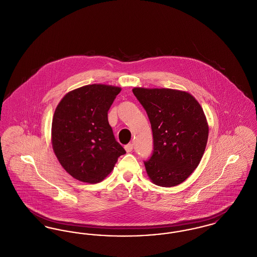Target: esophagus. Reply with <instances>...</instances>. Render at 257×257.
<instances>
[{"instance_id": "obj_1", "label": "esophagus", "mask_w": 257, "mask_h": 257, "mask_svg": "<svg viewBox=\"0 0 257 257\" xmlns=\"http://www.w3.org/2000/svg\"><path fill=\"white\" fill-rule=\"evenodd\" d=\"M124 149H125V151H126L127 153H130V152H132V151H133V149H134V145H133L132 143L126 144V145L124 146Z\"/></svg>"}]
</instances>
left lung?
<instances>
[{"label":"left lung","instance_id":"8db88e82","mask_svg":"<svg viewBox=\"0 0 257 257\" xmlns=\"http://www.w3.org/2000/svg\"><path fill=\"white\" fill-rule=\"evenodd\" d=\"M145 109L153 133V153L144 162L152 182L172 187L186 180L205 152L208 125L199 102L171 88L133 89Z\"/></svg>","mask_w":257,"mask_h":257}]
</instances>
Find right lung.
I'll return each instance as SVG.
<instances>
[{"label": "right lung", "mask_w": 257, "mask_h": 257, "mask_svg": "<svg viewBox=\"0 0 257 257\" xmlns=\"http://www.w3.org/2000/svg\"><path fill=\"white\" fill-rule=\"evenodd\" d=\"M120 87L88 85L68 92L58 103L52 143L60 165L74 178L97 183L125 154L108 121V111Z\"/></svg>", "instance_id": "add662e5"}]
</instances>
